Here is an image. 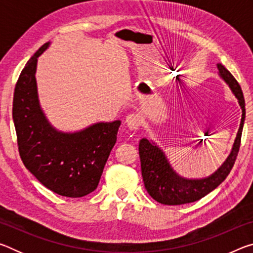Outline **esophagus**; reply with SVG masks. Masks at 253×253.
<instances>
[{"mask_svg":"<svg viewBox=\"0 0 253 253\" xmlns=\"http://www.w3.org/2000/svg\"><path fill=\"white\" fill-rule=\"evenodd\" d=\"M126 122H127L128 126H129L131 130H137V129H138L139 123H140L139 115H137V114L128 115L127 118H126Z\"/></svg>","mask_w":253,"mask_h":253,"instance_id":"esophagus-1","label":"esophagus"}]
</instances>
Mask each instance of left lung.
Listing matches in <instances>:
<instances>
[{"mask_svg": "<svg viewBox=\"0 0 253 253\" xmlns=\"http://www.w3.org/2000/svg\"><path fill=\"white\" fill-rule=\"evenodd\" d=\"M216 68L219 71L217 75L229 85L242 110L241 123L232 149L220 168L211 175L201 178H188L179 175L173 169L165 152L154 140L145 137L140 139L139 157L145 188L154 200L162 204L181 205L202 199L224 181L237 160L246 119L245 97L241 87L230 71L221 63H216Z\"/></svg>", "mask_w": 253, "mask_h": 253, "instance_id": "8db88e82", "label": "left lung"}]
</instances>
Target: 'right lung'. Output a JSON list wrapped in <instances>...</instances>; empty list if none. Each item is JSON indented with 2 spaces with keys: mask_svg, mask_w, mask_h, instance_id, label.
I'll return each instance as SVG.
<instances>
[{
  "mask_svg": "<svg viewBox=\"0 0 253 253\" xmlns=\"http://www.w3.org/2000/svg\"><path fill=\"white\" fill-rule=\"evenodd\" d=\"M46 42L29 60L15 85L13 122L23 164L54 193L81 198L97 188L117 140L121 121L99 122L76 131L55 128L40 105L36 79L38 58Z\"/></svg>",
  "mask_w": 253,
  "mask_h": 253,
  "instance_id": "right-lung-1",
  "label": "right lung"
}]
</instances>
